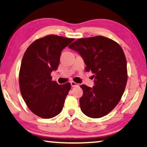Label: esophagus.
I'll return each mask as SVG.
<instances>
[{"mask_svg":"<svg viewBox=\"0 0 147 147\" xmlns=\"http://www.w3.org/2000/svg\"><path fill=\"white\" fill-rule=\"evenodd\" d=\"M70 84H71V86H72V87H78V86H79V84L76 83L75 82H74V81H71V82H70Z\"/></svg>","mask_w":147,"mask_h":147,"instance_id":"1","label":"esophagus"}]
</instances>
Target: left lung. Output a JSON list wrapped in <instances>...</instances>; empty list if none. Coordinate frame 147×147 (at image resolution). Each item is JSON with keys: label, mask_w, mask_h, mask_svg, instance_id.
I'll return each mask as SVG.
<instances>
[{"label": "left lung", "mask_w": 147, "mask_h": 147, "mask_svg": "<svg viewBox=\"0 0 147 147\" xmlns=\"http://www.w3.org/2000/svg\"><path fill=\"white\" fill-rule=\"evenodd\" d=\"M83 58L87 72L95 78L93 87H80L83 95L79 99L81 111L92 118L109 113L118 105L126 88L128 74L126 56L118 43L97 36L78 39L68 46Z\"/></svg>", "instance_id": "obj_1"}]
</instances>
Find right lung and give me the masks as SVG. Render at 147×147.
Returning <instances> with one entry per match:
<instances>
[{
	"instance_id": "1",
	"label": "right lung",
	"mask_w": 147,
	"mask_h": 147,
	"mask_svg": "<svg viewBox=\"0 0 147 147\" xmlns=\"http://www.w3.org/2000/svg\"><path fill=\"white\" fill-rule=\"evenodd\" d=\"M73 38L49 35L34 41L25 51L19 71L21 95L29 109L44 119L61 112L70 83L58 85L52 80L51 72L59 66L62 50Z\"/></svg>"
}]
</instances>
